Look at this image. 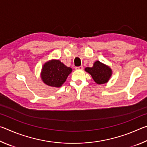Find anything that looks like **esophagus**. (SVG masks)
Listing matches in <instances>:
<instances>
[{
	"mask_svg": "<svg viewBox=\"0 0 147 147\" xmlns=\"http://www.w3.org/2000/svg\"><path fill=\"white\" fill-rule=\"evenodd\" d=\"M76 70H82L84 69V67L83 66H79V67H76L75 68Z\"/></svg>",
	"mask_w": 147,
	"mask_h": 147,
	"instance_id": "1",
	"label": "esophagus"
}]
</instances>
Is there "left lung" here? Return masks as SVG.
I'll list each match as a JSON object with an SVG mask.
<instances>
[{"instance_id":"obj_1","label":"left lung","mask_w":147,"mask_h":147,"mask_svg":"<svg viewBox=\"0 0 147 147\" xmlns=\"http://www.w3.org/2000/svg\"><path fill=\"white\" fill-rule=\"evenodd\" d=\"M85 71L91 74L94 81L98 84L108 82L112 74L111 68L99 61L94 62L92 67H86Z\"/></svg>"}]
</instances>
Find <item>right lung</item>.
<instances>
[{
    "instance_id": "add662e5",
    "label": "right lung",
    "mask_w": 147,
    "mask_h": 147,
    "mask_svg": "<svg viewBox=\"0 0 147 147\" xmlns=\"http://www.w3.org/2000/svg\"><path fill=\"white\" fill-rule=\"evenodd\" d=\"M72 69L61 63L58 59H52L46 62L43 65L41 78L43 82L51 87L59 88L62 86Z\"/></svg>"
}]
</instances>
